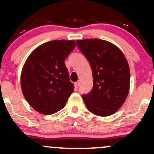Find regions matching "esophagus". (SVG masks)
Segmentation results:
<instances>
[{
  "mask_svg": "<svg viewBox=\"0 0 154 154\" xmlns=\"http://www.w3.org/2000/svg\"><path fill=\"white\" fill-rule=\"evenodd\" d=\"M74 86H75V87H76V88H78L79 86H80V82H79V81L76 82V83H74Z\"/></svg>",
  "mask_w": 154,
  "mask_h": 154,
  "instance_id": "34e87169",
  "label": "esophagus"
}]
</instances>
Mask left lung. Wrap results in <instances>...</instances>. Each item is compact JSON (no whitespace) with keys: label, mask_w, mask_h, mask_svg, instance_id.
Listing matches in <instances>:
<instances>
[{"label":"left lung","mask_w":154,"mask_h":154,"mask_svg":"<svg viewBox=\"0 0 154 154\" xmlns=\"http://www.w3.org/2000/svg\"><path fill=\"white\" fill-rule=\"evenodd\" d=\"M77 45L92 71V89L82 96L87 109L98 116L114 114L130 89V68L125 55L117 46L98 38L77 40Z\"/></svg>","instance_id":"8db88e82"}]
</instances>
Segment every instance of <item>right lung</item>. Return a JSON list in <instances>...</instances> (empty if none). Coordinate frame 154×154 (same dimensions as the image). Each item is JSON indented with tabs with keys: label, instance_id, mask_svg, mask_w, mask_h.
Segmentation results:
<instances>
[{
	"label": "right lung",
	"instance_id": "add662e5",
	"mask_svg": "<svg viewBox=\"0 0 154 154\" xmlns=\"http://www.w3.org/2000/svg\"><path fill=\"white\" fill-rule=\"evenodd\" d=\"M76 47L73 40H54L35 48L21 74L24 97L35 110L51 115L66 106L74 91L65 60Z\"/></svg>",
	"mask_w": 154,
	"mask_h": 154
}]
</instances>
